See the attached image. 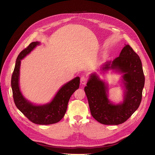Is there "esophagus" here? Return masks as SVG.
I'll return each instance as SVG.
<instances>
[{
  "mask_svg": "<svg viewBox=\"0 0 155 155\" xmlns=\"http://www.w3.org/2000/svg\"><path fill=\"white\" fill-rule=\"evenodd\" d=\"M87 80H88V77L87 76H82L80 78V82L82 85H85L87 83Z\"/></svg>",
  "mask_w": 155,
  "mask_h": 155,
  "instance_id": "1",
  "label": "esophagus"
}]
</instances>
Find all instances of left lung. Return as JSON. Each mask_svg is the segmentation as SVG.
<instances>
[{"label":"left lung","instance_id":"8db88e82","mask_svg":"<svg viewBox=\"0 0 155 155\" xmlns=\"http://www.w3.org/2000/svg\"><path fill=\"white\" fill-rule=\"evenodd\" d=\"M109 69L123 73L125 87L123 103L110 102L107 84L95 73L90 76L84 91L93 117L103 124L118 125L126 121L139 107L145 78L140 58L129 45L123 48L119 57L101 68L104 71Z\"/></svg>","mask_w":155,"mask_h":155}]
</instances>
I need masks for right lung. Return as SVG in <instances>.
Wrapping results in <instances>:
<instances>
[{"label":"right lung","mask_w":155,"mask_h":155,"mask_svg":"<svg viewBox=\"0 0 155 155\" xmlns=\"http://www.w3.org/2000/svg\"><path fill=\"white\" fill-rule=\"evenodd\" d=\"M39 45L38 41L31 43L18 55L11 78V87L14 103L23 114L35 124L48 125L58 123L64 117L70 97L79 88L80 78L75 77L63 85L50 103L37 105L26 100L19 85L21 60Z\"/></svg>","instance_id":"1"}]
</instances>
